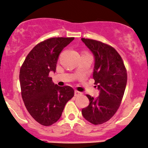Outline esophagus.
Returning <instances> with one entry per match:
<instances>
[{
	"instance_id": "34e87169",
	"label": "esophagus",
	"mask_w": 148,
	"mask_h": 148,
	"mask_svg": "<svg viewBox=\"0 0 148 148\" xmlns=\"http://www.w3.org/2000/svg\"><path fill=\"white\" fill-rule=\"evenodd\" d=\"M81 94H82V93L80 92H79V91H77V90L74 91V96H75V97H77V96L81 95Z\"/></svg>"
}]
</instances>
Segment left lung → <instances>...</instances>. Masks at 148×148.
I'll return each mask as SVG.
<instances>
[{
	"mask_svg": "<svg viewBox=\"0 0 148 148\" xmlns=\"http://www.w3.org/2000/svg\"><path fill=\"white\" fill-rule=\"evenodd\" d=\"M95 58L92 76L99 90L94 98L87 95L89 105L82 109L84 118L93 125H101L116 113L126 88L127 75L121 56L115 49L97 40L81 38Z\"/></svg>",
	"mask_w": 148,
	"mask_h": 148,
	"instance_id": "left-lung-1",
	"label": "left lung"
}]
</instances>
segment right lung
Returning <instances> with one entry per match:
<instances>
[{"instance_id": "obj_1", "label": "right lung", "mask_w": 148, "mask_h": 148, "mask_svg": "<svg viewBox=\"0 0 148 148\" xmlns=\"http://www.w3.org/2000/svg\"><path fill=\"white\" fill-rule=\"evenodd\" d=\"M74 37H53L32 49L22 64L19 74L23 102L28 113L44 126L60 119L64 106L74 97L70 86L60 87L52 82L50 72H56L61 51Z\"/></svg>"}]
</instances>
